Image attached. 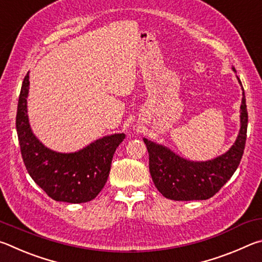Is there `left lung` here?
<instances>
[{
	"instance_id": "left-lung-1",
	"label": "left lung",
	"mask_w": 262,
	"mask_h": 262,
	"mask_svg": "<svg viewBox=\"0 0 262 262\" xmlns=\"http://www.w3.org/2000/svg\"><path fill=\"white\" fill-rule=\"evenodd\" d=\"M233 71L235 68H233ZM241 104V128L235 143L226 153L208 161H191L170 148L144 138L149 155V172L163 196L177 201L212 198L230 180L244 153L247 132V109L244 89Z\"/></svg>"
}]
</instances>
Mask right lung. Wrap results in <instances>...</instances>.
Masks as SVG:
<instances>
[{"mask_svg": "<svg viewBox=\"0 0 262 262\" xmlns=\"http://www.w3.org/2000/svg\"><path fill=\"white\" fill-rule=\"evenodd\" d=\"M29 90L27 72L21 85L16 117L18 140L27 172L54 200L70 204L93 200L108 180L114 153L125 135L104 136L71 153H59L46 147L30 125L27 115Z\"/></svg>", "mask_w": 262, "mask_h": 262, "instance_id": "add662e5", "label": "right lung"}]
</instances>
